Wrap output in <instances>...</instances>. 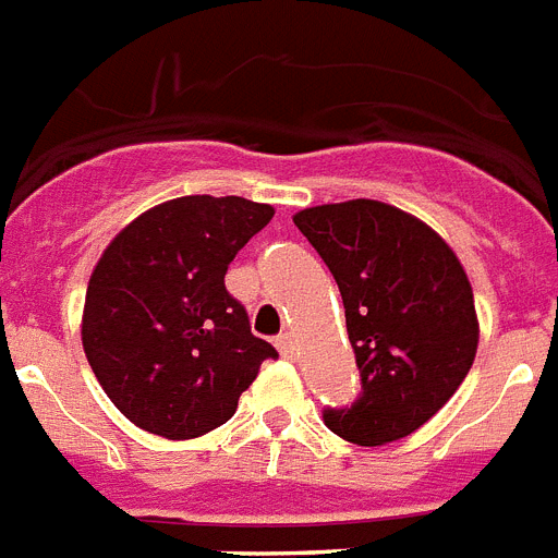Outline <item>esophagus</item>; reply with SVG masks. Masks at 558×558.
<instances>
[{
	"label": "esophagus",
	"mask_w": 558,
	"mask_h": 558,
	"mask_svg": "<svg viewBox=\"0 0 558 558\" xmlns=\"http://www.w3.org/2000/svg\"><path fill=\"white\" fill-rule=\"evenodd\" d=\"M276 349H279V354H282V357L293 360V354H295V340H293V335H290V332L279 335V338H276Z\"/></svg>",
	"instance_id": "esophagus-1"
}]
</instances>
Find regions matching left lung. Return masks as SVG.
Here are the masks:
<instances>
[{"mask_svg":"<svg viewBox=\"0 0 558 558\" xmlns=\"http://www.w3.org/2000/svg\"><path fill=\"white\" fill-rule=\"evenodd\" d=\"M338 282L360 368V397L324 422L352 445L411 436L447 405L477 352L472 284L427 223L379 201L293 215Z\"/></svg>","mask_w":558,"mask_h":558,"instance_id":"8db88e82","label":"left lung"}]
</instances>
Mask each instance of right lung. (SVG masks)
<instances>
[{
	"mask_svg": "<svg viewBox=\"0 0 558 558\" xmlns=\"http://www.w3.org/2000/svg\"><path fill=\"white\" fill-rule=\"evenodd\" d=\"M270 218L274 206L236 195H184L147 209L102 251L83 352L136 427L172 441L204 436L234 416L263 360L279 357L226 290L231 259Z\"/></svg>",
	"mask_w": 558,
	"mask_h": 558,
	"instance_id": "right-lung-1",
	"label": "right lung"
}]
</instances>
